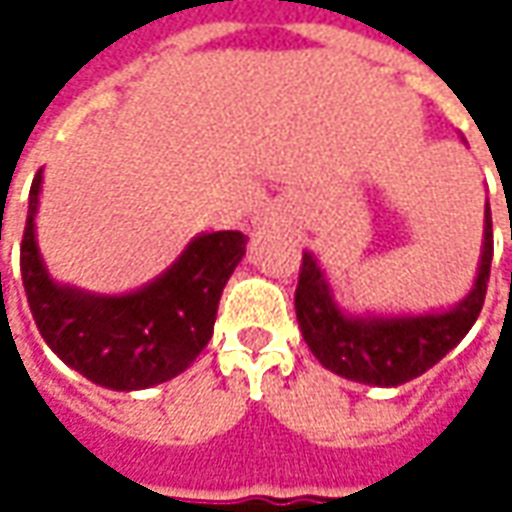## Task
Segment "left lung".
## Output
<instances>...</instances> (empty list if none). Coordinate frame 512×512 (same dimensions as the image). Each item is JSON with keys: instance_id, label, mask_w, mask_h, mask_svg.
Masks as SVG:
<instances>
[{"instance_id": "left-lung-1", "label": "left lung", "mask_w": 512, "mask_h": 512, "mask_svg": "<svg viewBox=\"0 0 512 512\" xmlns=\"http://www.w3.org/2000/svg\"><path fill=\"white\" fill-rule=\"evenodd\" d=\"M493 262V222L484 210V247L473 290L447 313L424 316H347L333 302V290L313 253L302 256L296 287V319L310 353L330 373L373 387H399L462 342L484 305Z\"/></svg>"}]
</instances>
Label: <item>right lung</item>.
<instances>
[{"label":"right lung","mask_w":512,"mask_h":512,"mask_svg":"<svg viewBox=\"0 0 512 512\" xmlns=\"http://www.w3.org/2000/svg\"><path fill=\"white\" fill-rule=\"evenodd\" d=\"M39 187L42 170L30 185L22 285L50 350L110 390H145L187 370L213 336L222 290L245 256V233H202L150 285L125 296H96L56 285L42 265L33 230Z\"/></svg>","instance_id":"add662e5"}]
</instances>
